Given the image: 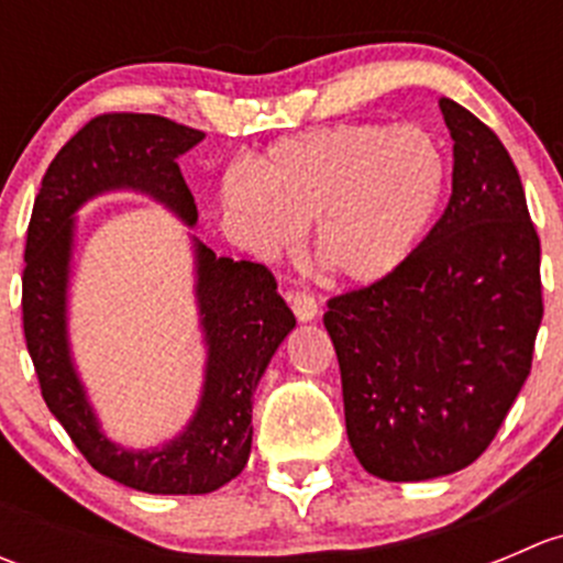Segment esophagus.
I'll use <instances>...</instances> for the list:
<instances>
[{"label":"esophagus","instance_id":"obj_1","mask_svg":"<svg viewBox=\"0 0 563 563\" xmlns=\"http://www.w3.org/2000/svg\"><path fill=\"white\" fill-rule=\"evenodd\" d=\"M288 302H291L294 316H297L299 321H313V318L318 316V310H321L318 299L313 297V294H308V291L288 294Z\"/></svg>","mask_w":563,"mask_h":563}]
</instances>
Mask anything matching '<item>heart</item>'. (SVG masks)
Here are the masks:
<instances>
[{"instance_id":"1","label":"heart","mask_w":563,"mask_h":563,"mask_svg":"<svg viewBox=\"0 0 563 563\" xmlns=\"http://www.w3.org/2000/svg\"><path fill=\"white\" fill-rule=\"evenodd\" d=\"M450 157L422 124L343 122L269 146L255 172L223 179V212L245 247L275 255L310 223L329 277L371 286L395 275L428 236Z\"/></svg>"}]
</instances>
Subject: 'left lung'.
Instances as JSON below:
<instances>
[{
  "label": "left lung",
  "instance_id": "obj_1",
  "mask_svg": "<svg viewBox=\"0 0 563 563\" xmlns=\"http://www.w3.org/2000/svg\"><path fill=\"white\" fill-rule=\"evenodd\" d=\"M455 141L452 196L417 253L327 302L345 430L367 474H455L496 439L542 321L539 236L518 168L468 108L439 100Z\"/></svg>",
  "mask_w": 563,
  "mask_h": 563
}]
</instances>
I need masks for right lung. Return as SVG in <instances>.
<instances>
[{
    "mask_svg": "<svg viewBox=\"0 0 563 563\" xmlns=\"http://www.w3.org/2000/svg\"><path fill=\"white\" fill-rule=\"evenodd\" d=\"M201 139V130L157 113L89 119L51 161L26 231L21 310L45 406L95 471L157 496H201L242 474L253 444V391L297 318L264 264L218 258L196 242V297L209 345L198 411L185 433L161 450L130 452L111 444L67 349L73 214L89 198L124 187L166 203L192 225L198 209L176 157Z\"/></svg>",
    "mask_w": 563,
    "mask_h": 563,
    "instance_id": "add662e5",
    "label": "right lung"
}]
</instances>
